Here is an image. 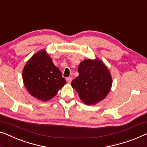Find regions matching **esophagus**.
I'll return each instance as SVG.
<instances>
[{
  "instance_id": "34e87169",
  "label": "esophagus",
  "mask_w": 147,
  "mask_h": 147,
  "mask_svg": "<svg viewBox=\"0 0 147 147\" xmlns=\"http://www.w3.org/2000/svg\"><path fill=\"white\" fill-rule=\"evenodd\" d=\"M66 81H67V84H71V81H72V78H67V79H66Z\"/></svg>"
}]
</instances>
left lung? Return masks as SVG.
Wrapping results in <instances>:
<instances>
[{"instance_id":"left-lung-1","label":"left lung","mask_w":147,"mask_h":147,"mask_svg":"<svg viewBox=\"0 0 147 147\" xmlns=\"http://www.w3.org/2000/svg\"><path fill=\"white\" fill-rule=\"evenodd\" d=\"M79 76L71 85L87 105H95L107 97L111 89L112 77L105 63L97 58L80 62Z\"/></svg>"}]
</instances>
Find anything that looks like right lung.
I'll list each match as a JSON object with an SVG mask.
<instances>
[{
    "label": "right lung",
    "mask_w": 147,
    "mask_h": 147,
    "mask_svg": "<svg viewBox=\"0 0 147 147\" xmlns=\"http://www.w3.org/2000/svg\"><path fill=\"white\" fill-rule=\"evenodd\" d=\"M22 80L30 94L44 102L56 96L66 84L46 50L38 51L28 59L22 70Z\"/></svg>",
    "instance_id": "add662e5"
}]
</instances>
